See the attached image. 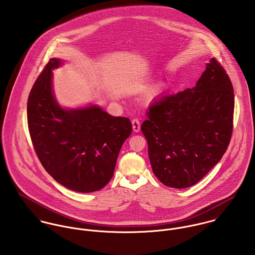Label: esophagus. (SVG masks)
Wrapping results in <instances>:
<instances>
[{
    "label": "esophagus",
    "mask_w": 255,
    "mask_h": 255,
    "mask_svg": "<svg viewBox=\"0 0 255 255\" xmlns=\"http://www.w3.org/2000/svg\"><path fill=\"white\" fill-rule=\"evenodd\" d=\"M131 123H132V128H133V131L138 132V131L140 130V122H139V120H137V119H133Z\"/></svg>",
    "instance_id": "obj_1"
}]
</instances>
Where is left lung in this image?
Returning <instances> with one entry per match:
<instances>
[{
	"instance_id": "8db88e82",
	"label": "left lung",
	"mask_w": 255,
	"mask_h": 255,
	"mask_svg": "<svg viewBox=\"0 0 255 255\" xmlns=\"http://www.w3.org/2000/svg\"><path fill=\"white\" fill-rule=\"evenodd\" d=\"M234 107L233 84L215 58L193 88L155 101L141 130L157 179L185 188L205 177L229 146Z\"/></svg>"
}]
</instances>
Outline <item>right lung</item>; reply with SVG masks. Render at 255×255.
Here are the masks:
<instances>
[{
  "label": "right lung",
  "instance_id": "obj_1",
  "mask_svg": "<svg viewBox=\"0 0 255 255\" xmlns=\"http://www.w3.org/2000/svg\"><path fill=\"white\" fill-rule=\"evenodd\" d=\"M50 59L29 93L27 123L37 156L56 181L77 192L103 188L112 179L121 147L132 131L128 118L113 117L96 105L64 109L55 99Z\"/></svg>",
  "mask_w": 255,
  "mask_h": 255
}]
</instances>
